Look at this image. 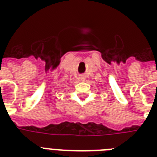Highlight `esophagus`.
I'll return each mask as SVG.
<instances>
[{
	"label": "esophagus",
	"instance_id": "esophagus-1",
	"mask_svg": "<svg viewBox=\"0 0 157 157\" xmlns=\"http://www.w3.org/2000/svg\"><path fill=\"white\" fill-rule=\"evenodd\" d=\"M79 79H80V81H86V76H85V75H81L80 77H79Z\"/></svg>",
	"mask_w": 157,
	"mask_h": 157
}]
</instances>
